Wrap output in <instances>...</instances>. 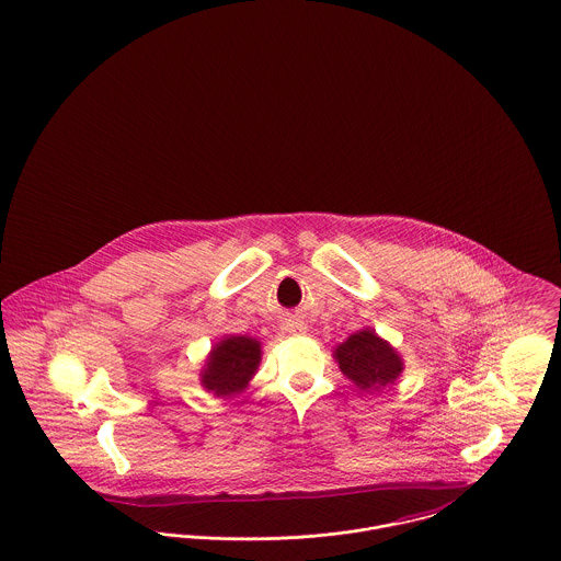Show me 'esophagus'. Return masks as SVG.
<instances>
[{"mask_svg": "<svg viewBox=\"0 0 561 561\" xmlns=\"http://www.w3.org/2000/svg\"><path fill=\"white\" fill-rule=\"evenodd\" d=\"M289 332H294V334H304V332H306V325H304V323H299V321H291V323H289Z\"/></svg>", "mask_w": 561, "mask_h": 561, "instance_id": "34e87169", "label": "esophagus"}]
</instances>
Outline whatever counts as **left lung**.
Segmentation results:
<instances>
[{"instance_id":"1","label":"left lung","mask_w":561,"mask_h":561,"mask_svg":"<svg viewBox=\"0 0 561 561\" xmlns=\"http://www.w3.org/2000/svg\"><path fill=\"white\" fill-rule=\"evenodd\" d=\"M334 357L340 373L364 391L391 385L404 370L398 351L387 340L376 336L373 330L351 334L337 344Z\"/></svg>"}]
</instances>
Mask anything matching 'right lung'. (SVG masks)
I'll return each instance as SVG.
<instances>
[{"label":"right lung","instance_id":"add662e5","mask_svg":"<svg viewBox=\"0 0 561 561\" xmlns=\"http://www.w3.org/2000/svg\"><path fill=\"white\" fill-rule=\"evenodd\" d=\"M262 362V344L255 337L227 336L213 346L202 373V385L217 398L247 389Z\"/></svg>","mask_w":561,"mask_h":561}]
</instances>
